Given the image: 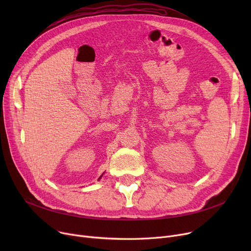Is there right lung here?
Listing matches in <instances>:
<instances>
[{
    "instance_id": "1",
    "label": "right lung",
    "mask_w": 251,
    "mask_h": 251,
    "mask_svg": "<svg viewBox=\"0 0 251 251\" xmlns=\"http://www.w3.org/2000/svg\"><path fill=\"white\" fill-rule=\"evenodd\" d=\"M101 176H102V175H101ZM101 176H100V178H101ZM100 179H99V180H100Z\"/></svg>"
}]
</instances>
